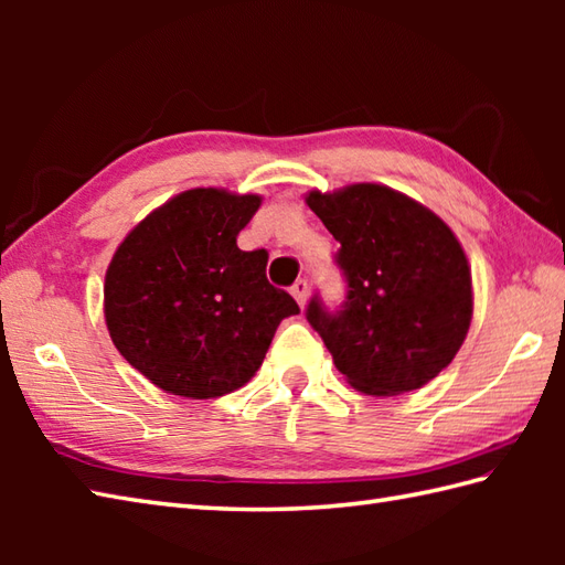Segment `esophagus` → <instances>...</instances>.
Segmentation results:
<instances>
[{
	"label": "esophagus",
	"mask_w": 565,
	"mask_h": 565,
	"mask_svg": "<svg viewBox=\"0 0 565 565\" xmlns=\"http://www.w3.org/2000/svg\"><path fill=\"white\" fill-rule=\"evenodd\" d=\"M291 294H294V298L298 301V306H306V301H308V281L306 279H298L294 286H291Z\"/></svg>",
	"instance_id": "1"
}]
</instances>
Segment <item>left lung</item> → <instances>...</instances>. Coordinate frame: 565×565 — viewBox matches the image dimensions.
Returning <instances> with one entry per match:
<instances>
[{"instance_id":"1","label":"left lung","mask_w":565,"mask_h":565,"mask_svg":"<svg viewBox=\"0 0 565 565\" xmlns=\"http://www.w3.org/2000/svg\"><path fill=\"white\" fill-rule=\"evenodd\" d=\"M306 203L340 243L347 291L338 308L310 298L306 318L356 391L423 388L459 352L473 316L471 269L459 239L435 213L381 184Z\"/></svg>"}]
</instances>
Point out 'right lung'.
Wrapping results in <instances>:
<instances>
[{"label":"right lung","instance_id":"add662e5","mask_svg":"<svg viewBox=\"0 0 565 565\" xmlns=\"http://www.w3.org/2000/svg\"><path fill=\"white\" fill-rule=\"evenodd\" d=\"M259 196L189 189L140 221L106 271L104 316L116 350L154 386L218 398L255 376L279 322L301 313L267 279V249L237 235Z\"/></svg>","mask_w":565,"mask_h":565}]
</instances>
